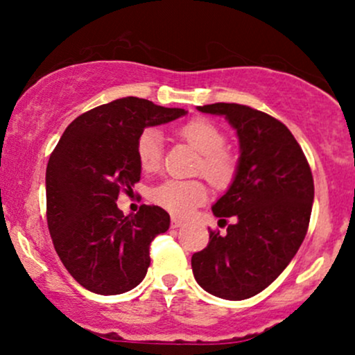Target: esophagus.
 I'll list each match as a JSON object with an SVG mask.
<instances>
[{
	"instance_id": "esophagus-1",
	"label": "esophagus",
	"mask_w": 355,
	"mask_h": 355,
	"mask_svg": "<svg viewBox=\"0 0 355 355\" xmlns=\"http://www.w3.org/2000/svg\"><path fill=\"white\" fill-rule=\"evenodd\" d=\"M183 225V222L180 218L177 217H172V229H180V227Z\"/></svg>"
}]
</instances>
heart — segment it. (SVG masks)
I'll list each match as a JSON object with an SVG mask.
<instances>
[{
	"label": "heart",
	"mask_w": 355,
	"mask_h": 355,
	"mask_svg": "<svg viewBox=\"0 0 355 355\" xmlns=\"http://www.w3.org/2000/svg\"><path fill=\"white\" fill-rule=\"evenodd\" d=\"M182 138L202 153L198 170L203 177L217 187L230 183L235 173V162L223 148L225 135L217 125L205 118H193L178 130ZM164 137L158 128H146L137 140L138 164L145 172H153L160 166ZM150 200L170 214L185 217L207 200V189L198 180H165L150 190Z\"/></svg>",
	"instance_id": "b5f03b06"
}]
</instances>
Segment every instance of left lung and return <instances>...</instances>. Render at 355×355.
<instances>
[{
	"label": "left lung",
	"instance_id": "left-lung-1",
	"mask_svg": "<svg viewBox=\"0 0 355 355\" xmlns=\"http://www.w3.org/2000/svg\"><path fill=\"white\" fill-rule=\"evenodd\" d=\"M198 112L225 116L239 138V162L225 193L211 205L227 234L210 232L191 255V270L209 294L243 300L267 288L291 263L307 234L313 202L311 166L291 130L245 105L214 103Z\"/></svg>",
	"mask_w": 355,
	"mask_h": 355
}]
</instances>
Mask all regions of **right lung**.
<instances>
[{"label": "right lung", "instance_id": "1", "mask_svg": "<svg viewBox=\"0 0 355 355\" xmlns=\"http://www.w3.org/2000/svg\"><path fill=\"white\" fill-rule=\"evenodd\" d=\"M183 108L125 96L73 120L46 166V218L56 254L89 292L118 295L135 288L150 266V243L170 227L164 209H118L120 190L140 180L137 140L148 126L177 120Z\"/></svg>", "mask_w": 355, "mask_h": 355}]
</instances>
